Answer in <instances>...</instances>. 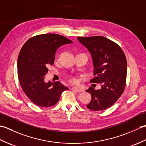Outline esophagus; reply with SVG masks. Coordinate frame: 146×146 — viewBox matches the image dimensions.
Wrapping results in <instances>:
<instances>
[{
    "instance_id": "obj_1",
    "label": "esophagus",
    "mask_w": 146,
    "mask_h": 146,
    "mask_svg": "<svg viewBox=\"0 0 146 146\" xmlns=\"http://www.w3.org/2000/svg\"><path fill=\"white\" fill-rule=\"evenodd\" d=\"M72 90H75L76 92H78V93H80V92H83V90L82 88H78V87H76V86H74V87L72 88Z\"/></svg>"
}]
</instances>
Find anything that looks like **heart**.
Masks as SVG:
<instances>
[{
  "mask_svg": "<svg viewBox=\"0 0 146 146\" xmlns=\"http://www.w3.org/2000/svg\"><path fill=\"white\" fill-rule=\"evenodd\" d=\"M70 81L72 82V83H76V80L75 78H72L70 79Z\"/></svg>",
  "mask_w": 146,
  "mask_h": 146,
  "instance_id": "b5f03b06",
  "label": "heart"
}]
</instances>
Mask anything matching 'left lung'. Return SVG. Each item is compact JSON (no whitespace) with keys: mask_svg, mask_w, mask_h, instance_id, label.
<instances>
[{"mask_svg":"<svg viewBox=\"0 0 146 146\" xmlns=\"http://www.w3.org/2000/svg\"><path fill=\"white\" fill-rule=\"evenodd\" d=\"M77 39L92 56L95 77L91 81L101 84L100 89L90 86L86 90L92 96V100L86 107L95 111L107 109L115 103L124 90L125 56L119 45L105 37H78Z\"/></svg>","mask_w":146,"mask_h":146,"instance_id":"1","label":"left lung"}]
</instances>
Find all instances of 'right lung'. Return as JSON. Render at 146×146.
<instances>
[{
  "instance_id": "1",
  "label": "right lung",
  "mask_w": 146,
  "mask_h": 146,
  "mask_svg": "<svg viewBox=\"0 0 146 146\" xmlns=\"http://www.w3.org/2000/svg\"><path fill=\"white\" fill-rule=\"evenodd\" d=\"M73 41L56 34L36 36L27 40L17 60L18 78L24 94L37 106L52 107L68 90L60 82H44L48 67L54 62L56 51L62 45Z\"/></svg>"
}]
</instances>
